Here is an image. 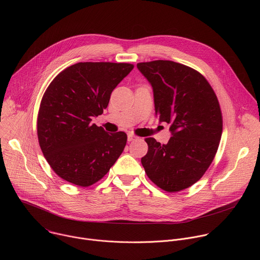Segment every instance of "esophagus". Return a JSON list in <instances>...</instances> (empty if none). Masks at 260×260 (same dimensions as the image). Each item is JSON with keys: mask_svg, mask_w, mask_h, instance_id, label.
<instances>
[{"mask_svg": "<svg viewBox=\"0 0 260 260\" xmlns=\"http://www.w3.org/2000/svg\"><path fill=\"white\" fill-rule=\"evenodd\" d=\"M138 139V137H136L135 135H133V134H128L127 135V141L128 142H133V141H135V140H137Z\"/></svg>", "mask_w": 260, "mask_h": 260, "instance_id": "34e87169", "label": "esophagus"}]
</instances>
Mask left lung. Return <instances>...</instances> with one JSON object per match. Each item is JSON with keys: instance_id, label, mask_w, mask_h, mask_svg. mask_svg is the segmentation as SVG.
<instances>
[{"instance_id": "1", "label": "left lung", "mask_w": 260, "mask_h": 260, "mask_svg": "<svg viewBox=\"0 0 260 260\" xmlns=\"http://www.w3.org/2000/svg\"><path fill=\"white\" fill-rule=\"evenodd\" d=\"M153 89L155 115L171 124L168 144L147 138L141 162L149 179L169 192L186 189L206 173L222 134L218 99L201 73L172 60L139 62Z\"/></svg>"}]
</instances>
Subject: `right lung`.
I'll use <instances>...</instances> for the list:
<instances>
[{"label":"right lung","mask_w":260,"mask_h":260,"mask_svg":"<svg viewBox=\"0 0 260 260\" xmlns=\"http://www.w3.org/2000/svg\"><path fill=\"white\" fill-rule=\"evenodd\" d=\"M133 69L124 62H78L61 71L47 87L37 133L47 162L63 180L90 186L122 153L126 134H108L90 121L103 113L113 89Z\"/></svg>","instance_id":"1"}]
</instances>
